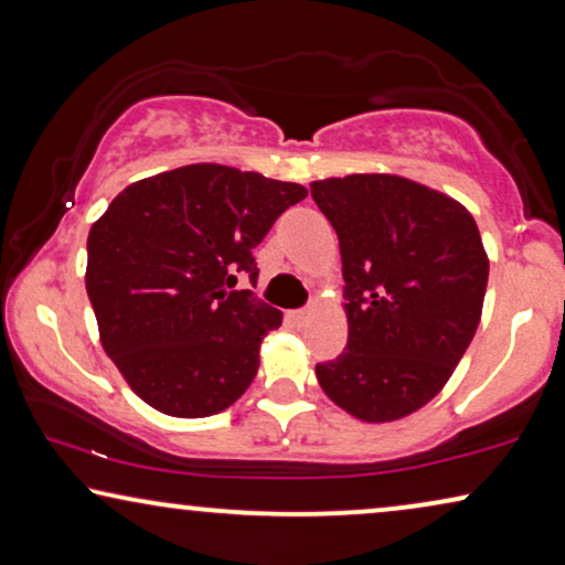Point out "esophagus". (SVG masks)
I'll list each match as a JSON object with an SVG mask.
<instances>
[{"mask_svg":"<svg viewBox=\"0 0 565 565\" xmlns=\"http://www.w3.org/2000/svg\"><path fill=\"white\" fill-rule=\"evenodd\" d=\"M312 312H315V307H305V309H294V312H291L289 317H291V320L297 322V324H305V322L309 320V317H312Z\"/></svg>","mask_w":565,"mask_h":565,"instance_id":"34e87169","label":"esophagus"}]
</instances>
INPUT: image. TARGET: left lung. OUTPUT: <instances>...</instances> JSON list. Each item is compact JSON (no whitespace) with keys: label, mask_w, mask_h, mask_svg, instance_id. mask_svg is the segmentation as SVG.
Here are the masks:
<instances>
[{"label":"left lung","mask_w":565,"mask_h":565,"mask_svg":"<svg viewBox=\"0 0 565 565\" xmlns=\"http://www.w3.org/2000/svg\"><path fill=\"white\" fill-rule=\"evenodd\" d=\"M340 241L348 345L317 381L348 415L392 423L445 386L481 320L489 258L471 212L392 173L309 184Z\"/></svg>","instance_id":"8db88e82"}]
</instances>
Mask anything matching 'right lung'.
I'll return each instance as SVG.
<instances>
[{"label":"right lung","instance_id":"obj_1","mask_svg":"<svg viewBox=\"0 0 565 565\" xmlns=\"http://www.w3.org/2000/svg\"><path fill=\"white\" fill-rule=\"evenodd\" d=\"M307 189L220 163L135 181L94 222L86 294L109 359L142 402L210 417L241 399L281 312L256 286L253 248Z\"/></svg>","mask_w":565,"mask_h":565}]
</instances>
